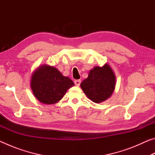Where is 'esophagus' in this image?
<instances>
[{
  "instance_id": "esophagus-1",
  "label": "esophagus",
  "mask_w": 155,
  "mask_h": 155,
  "mask_svg": "<svg viewBox=\"0 0 155 155\" xmlns=\"http://www.w3.org/2000/svg\"><path fill=\"white\" fill-rule=\"evenodd\" d=\"M81 80H75L74 81V84L77 86H79L80 84H81Z\"/></svg>"
}]
</instances>
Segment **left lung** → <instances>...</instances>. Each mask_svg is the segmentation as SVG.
<instances>
[{
  "label": "left lung",
  "mask_w": 155,
  "mask_h": 155,
  "mask_svg": "<svg viewBox=\"0 0 155 155\" xmlns=\"http://www.w3.org/2000/svg\"><path fill=\"white\" fill-rule=\"evenodd\" d=\"M115 85V74L108 64L91 70L88 77L81 83L84 93L96 103L109 98L114 92Z\"/></svg>",
  "instance_id": "left-lung-1"
}]
</instances>
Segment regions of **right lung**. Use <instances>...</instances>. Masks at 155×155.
I'll return each mask as SVG.
<instances>
[{"label": "right lung", "mask_w": 155, "mask_h": 155, "mask_svg": "<svg viewBox=\"0 0 155 155\" xmlns=\"http://www.w3.org/2000/svg\"><path fill=\"white\" fill-rule=\"evenodd\" d=\"M74 85L70 78L64 77L57 68L43 65L33 73L31 87L39 101L44 104H54Z\"/></svg>", "instance_id": "obj_1"}]
</instances>
